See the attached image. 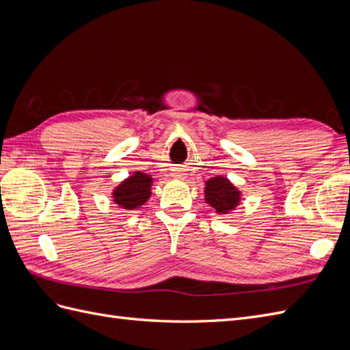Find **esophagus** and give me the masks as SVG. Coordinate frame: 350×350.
Segmentation results:
<instances>
[{
    "mask_svg": "<svg viewBox=\"0 0 350 350\" xmlns=\"http://www.w3.org/2000/svg\"><path fill=\"white\" fill-rule=\"evenodd\" d=\"M174 176H178V178H181V175H174Z\"/></svg>",
    "mask_w": 350,
    "mask_h": 350,
    "instance_id": "obj_1",
    "label": "esophagus"
}]
</instances>
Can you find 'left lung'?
Instances as JSON below:
<instances>
[{"mask_svg":"<svg viewBox=\"0 0 350 350\" xmlns=\"http://www.w3.org/2000/svg\"><path fill=\"white\" fill-rule=\"evenodd\" d=\"M206 201L217 213L225 215L239 203V191L226 178L215 176L206 181Z\"/></svg>","mask_w":350,"mask_h":350,"instance_id":"1","label":"left lung"}]
</instances>
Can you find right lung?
<instances>
[{"label":"right lung","instance_id":"add662e5","mask_svg":"<svg viewBox=\"0 0 350 350\" xmlns=\"http://www.w3.org/2000/svg\"><path fill=\"white\" fill-rule=\"evenodd\" d=\"M152 176L142 172H135L133 176L126 178L113 191V201L122 208L134 210L144 204L150 197Z\"/></svg>","mask_w":350,"mask_h":350}]
</instances>
